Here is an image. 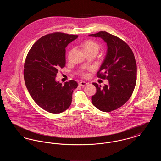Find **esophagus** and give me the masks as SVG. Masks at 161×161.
<instances>
[{"instance_id":"34e87169","label":"esophagus","mask_w":161,"mask_h":161,"mask_svg":"<svg viewBox=\"0 0 161 161\" xmlns=\"http://www.w3.org/2000/svg\"><path fill=\"white\" fill-rule=\"evenodd\" d=\"M87 84V83H86L85 81H81V82L79 83V85L80 86H86Z\"/></svg>"}]
</instances>
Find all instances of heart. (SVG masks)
<instances>
[{"mask_svg":"<svg viewBox=\"0 0 161 161\" xmlns=\"http://www.w3.org/2000/svg\"><path fill=\"white\" fill-rule=\"evenodd\" d=\"M84 50L86 51H98L99 49V45L97 43L92 40H87L84 42L83 45ZM87 74H84V77H87Z\"/></svg>","mask_w":161,"mask_h":161,"instance_id":"1","label":"heart"}]
</instances>
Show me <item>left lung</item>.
<instances>
[{"mask_svg": "<svg viewBox=\"0 0 161 161\" xmlns=\"http://www.w3.org/2000/svg\"><path fill=\"white\" fill-rule=\"evenodd\" d=\"M90 37H100L107 43L105 58L97 72V77L107 79L103 87L96 83V93L92 97L93 105L101 111L110 112L124 105L134 91L137 75L135 58L129 46L121 38L105 31Z\"/></svg>", "mask_w": 161, "mask_h": 161, "instance_id": "left-lung-1", "label": "left lung"}]
</instances>
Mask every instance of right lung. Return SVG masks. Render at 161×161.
<instances>
[{"label":"right lung","instance_id":"1","mask_svg":"<svg viewBox=\"0 0 161 161\" xmlns=\"http://www.w3.org/2000/svg\"><path fill=\"white\" fill-rule=\"evenodd\" d=\"M78 36L62 32L49 34L31 47L24 64V79L32 98L45 110L60 114L71 104L72 93L78 86L70 80L64 85L55 78L58 69L66 64L68 45Z\"/></svg>","mask_w":161,"mask_h":161}]
</instances>
